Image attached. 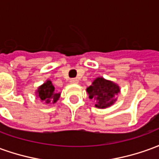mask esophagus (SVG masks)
Instances as JSON below:
<instances>
[{
    "label": "esophagus",
    "mask_w": 159,
    "mask_h": 159,
    "mask_svg": "<svg viewBox=\"0 0 159 159\" xmlns=\"http://www.w3.org/2000/svg\"><path fill=\"white\" fill-rule=\"evenodd\" d=\"M70 83H72V84H76V83H78V79L77 78H72V79H70Z\"/></svg>",
    "instance_id": "obj_1"
}]
</instances>
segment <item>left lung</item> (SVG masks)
<instances>
[{
  "mask_svg": "<svg viewBox=\"0 0 159 159\" xmlns=\"http://www.w3.org/2000/svg\"><path fill=\"white\" fill-rule=\"evenodd\" d=\"M87 92L89 99L94 100L95 107L105 109L116 102V96L120 93V88L111 81L103 77H97L92 85L87 88Z\"/></svg>",
  "mask_w": 159,
  "mask_h": 159,
  "instance_id": "1",
  "label": "left lung"
}]
</instances>
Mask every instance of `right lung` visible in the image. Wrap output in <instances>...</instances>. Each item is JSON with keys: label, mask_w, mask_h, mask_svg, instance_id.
Listing matches in <instances>:
<instances>
[{"label": "right lung", "mask_w": 159, "mask_h": 159, "mask_svg": "<svg viewBox=\"0 0 159 159\" xmlns=\"http://www.w3.org/2000/svg\"><path fill=\"white\" fill-rule=\"evenodd\" d=\"M36 93L41 100L45 101L46 104L56 103L60 96V93L55 92L54 86L50 80H48L46 83L41 85L36 91Z\"/></svg>", "instance_id": "obj_1"}]
</instances>
